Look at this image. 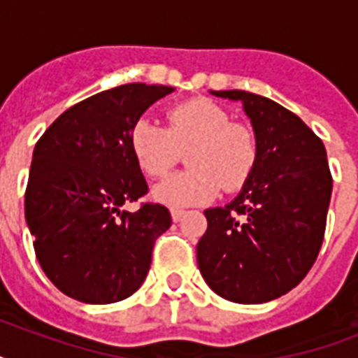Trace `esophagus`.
Masks as SVG:
<instances>
[{
	"label": "esophagus",
	"mask_w": 358,
	"mask_h": 358,
	"mask_svg": "<svg viewBox=\"0 0 358 358\" xmlns=\"http://www.w3.org/2000/svg\"><path fill=\"white\" fill-rule=\"evenodd\" d=\"M184 210H180V208H173V210H171V217H173V221L174 223H178L180 219L184 217Z\"/></svg>",
	"instance_id": "1"
}]
</instances>
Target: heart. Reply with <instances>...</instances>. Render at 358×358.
<instances>
[{
    "label": "heart",
    "instance_id": "1",
    "mask_svg": "<svg viewBox=\"0 0 358 358\" xmlns=\"http://www.w3.org/2000/svg\"><path fill=\"white\" fill-rule=\"evenodd\" d=\"M169 128L141 119L129 131V150L148 176H163L187 150L189 171L176 173L154 185L152 196L171 208L212 201L219 187L238 189L255 167V135L206 98L174 106L167 113Z\"/></svg>",
    "mask_w": 358,
    "mask_h": 358
}]
</instances>
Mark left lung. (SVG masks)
<instances>
[{
	"mask_svg": "<svg viewBox=\"0 0 358 358\" xmlns=\"http://www.w3.org/2000/svg\"><path fill=\"white\" fill-rule=\"evenodd\" d=\"M243 106L256 141L255 167L234 201L208 208L196 243L206 284L223 299L260 305L288 294L316 262L333 178L322 139L269 98L210 91Z\"/></svg>",
	"mask_w": 358,
	"mask_h": 358,
	"instance_id": "left-lung-1",
	"label": "left lung"
}]
</instances>
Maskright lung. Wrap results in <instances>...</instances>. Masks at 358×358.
Returning <instances> with one entry per match:
<instances>
[{
    "label": "right lung",
    "instance_id": "obj_1",
    "mask_svg": "<svg viewBox=\"0 0 358 358\" xmlns=\"http://www.w3.org/2000/svg\"><path fill=\"white\" fill-rule=\"evenodd\" d=\"M173 91L126 83L98 92L66 109L35 145L25 221L42 271L72 299L109 305L145 282L171 213L162 204L122 210L148 191L129 131Z\"/></svg>",
    "mask_w": 358,
    "mask_h": 358
}]
</instances>
